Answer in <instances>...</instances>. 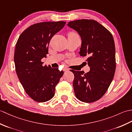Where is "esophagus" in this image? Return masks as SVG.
I'll return each mask as SVG.
<instances>
[{"label": "esophagus", "mask_w": 132, "mask_h": 132, "mask_svg": "<svg viewBox=\"0 0 132 132\" xmlns=\"http://www.w3.org/2000/svg\"><path fill=\"white\" fill-rule=\"evenodd\" d=\"M63 70L64 71H68L69 70V69H68V68H64L63 69Z\"/></svg>", "instance_id": "esophagus-1"}]
</instances>
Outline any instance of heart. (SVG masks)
<instances>
[{
  "label": "heart",
  "instance_id": "heart-1",
  "mask_svg": "<svg viewBox=\"0 0 132 132\" xmlns=\"http://www.w3.org/2000/svg\"><path fill=\"white\" fill-rule=\"evenodd\" d=\"M77 35V33L73 32H71L69 33L68 36H72V35Z\"/></svg>",
  "mask_w": 132,
  "mask_h": 132
}]
</instances>
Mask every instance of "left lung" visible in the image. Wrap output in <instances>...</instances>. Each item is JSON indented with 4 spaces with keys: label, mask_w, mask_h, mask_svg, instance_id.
<instances>
[{
    "label": "left lung",
    "mask_w": 132,
    "mask_h": 132,
    "mask_svg": "<svg viewBox=\"0 0 132 132\" xmlns=\"http://www.w3.org/2000/svg\"><path fill=\"white\" fill-rule=\"evenodd\" d=\"M82 39L80 56L86 57L89 72L71 71L74 75L75 95L81 102L92 103L100 99L110 86L116 70L115 46L111 32L94 20L70 21Z\"/></svg>",
    "instance_id": "obj_1"
}]
</instances>
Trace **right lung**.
<instances>
[{"instance_id": "add662e5", "label": "right lung", "mask_w": 132, "mask_h": 132, "mask_svg": "<svg viewBox=\"0 0 132 132\" xmlns=\"http://www.w3.org/2000/svg\"><path fill=\"white\" fill-rule=\"evenodd\" d=\"M66 22L49 21L35 24L21 33L16 45L14 62L17 75L27 94L37 102L52 99L55 86L63 74L58 68L43 66L52 37Z\"/></svg>"}]
</instances>
